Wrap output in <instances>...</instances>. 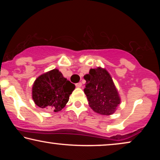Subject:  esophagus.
Listing matches in <instances>:
<instances>
[{
  "label": "esophagus",
  "mask_w": 160,
  "mask_h": 160,
  "mask_svg": "<svg viewBox=\"0 0 160 160\" xmlns=\"http://www.w3.org/2000/svg\"><path fill=\"white\" fill-rule=\"evenodd\" d=\"M82 86V84L81 82H79V83H77V84H76V87H78V88H80Z\"/></svg>",
  "instance_id": "34e87169"
}]
</instances>
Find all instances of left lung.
Wrapping results in <instances>:
<instances>
[{
  "label": "left lung",
  "instance_id": "8db88e82",
  "mask_svg": "<svg viewBox=\"0 0 160 160\" xmlns=\"http://www.w3.org/2000/svg\"><path fill=\"white\" fill-rule=\"evenodd\" d=\"M84 78L87 82L84 91L89 107L101 115L108 116L115 113L121 98L107 70L101 67L92 68Z\"/></svg>",
  "mask_w": 160,
  "mask_h": 160
}]
</instances>
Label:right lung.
I'll list each match as a JSON object with an SVG mask.
<instances>
[{
	"label": "right lung",
	"mask_w": 160,
	"mask_h": 160,
	"mask_svg": "<svg viewBox=\"0 0 160 160\" xmlns=\"http://www.w3.org/2000/svg\"><path fill=\"white\" fill-rule=\"evenodd\" d=\"M75 87L55 68L41 74L35 80L32 87V98L35 104L41 108L58 112L68 102Z\"/></svg>",
	"instance_id": "add662e5"
}]
</instances>
